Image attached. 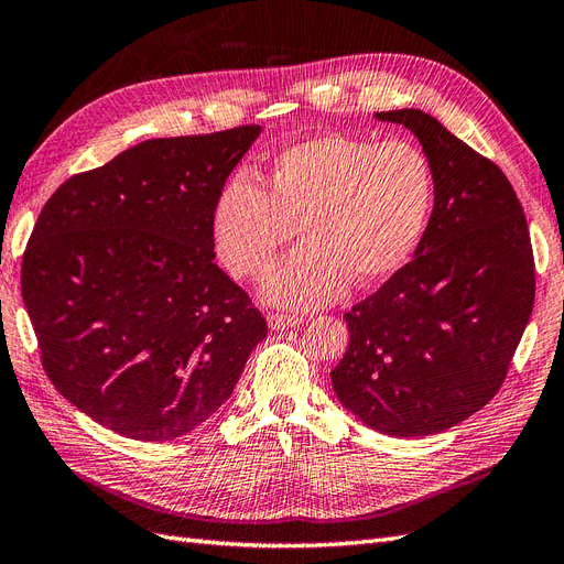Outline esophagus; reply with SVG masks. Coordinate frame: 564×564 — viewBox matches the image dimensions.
Instances as JSON below:
<instances>
[{
	"mask_svg": "<svg viewBox=\"0 0 564 564\" xmlns=\"http://www.w3.org/2000/svg\"><path fill=\"white\" fill-rule=\"evenodd\" d=\"M302 316H297V314H269L267 316V324H269V328L271 330H285V328H295V326H300L302 324Z\"/></svg>",
	"mask_w": 564,
	"mask_h": 564,
	"instance_id": "1",
	"label": "esophagus"
}]
</instances>
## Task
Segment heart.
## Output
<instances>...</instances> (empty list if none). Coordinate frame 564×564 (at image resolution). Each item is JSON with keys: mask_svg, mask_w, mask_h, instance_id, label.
Masks as SVG:
<instances>
[{"mask_svg": "<svg viewBox=\"0 0 564 564\" xmlns=\"http://www.w3.org/2000/svg\"><path fill=\"white\" fill-rule=\"evenodd\" d=\"M264 188L238 174L217 193L210 231L219 260L250 279L288 240L304 243L262 279L267 302L312 310L340 297L349 281H388L409 262L432 210L434 180L409 141L314 134L273 155Z\"/></svg>", "mask_w": 564, "mask_h": 564, "instance_id": "heart-1", "label": "heart"}]
</instances>
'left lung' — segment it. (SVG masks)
Returning <instances> with one entry per match:
<instances>
[{
	"mask_svg": "<svg viewBox=\"0 0 564 564\" xmlns=\"http://www.w3.org/2000/svg\"><path fill=\"white\" fill-rule=\"evenodd\" d=\"M421 141L434 207L413 260L345 314L340 404L390 437L463 423L501 388L534 307V254L506 174L417 108L376 112Z\"/></svg>",
	"mask_w": 564,
	"mask_h": 564,
	"instance_id": "1",
	"label": "left lung"
}]
</instances>
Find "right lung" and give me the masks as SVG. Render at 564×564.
Wrapping results in <instances>:
<instances>
[{"label":"right lung","instance_id":"add662e5","mask_svg":"<svg viewBox=\"0 0 564 564\" xmlns=\"http://www.w3.org/2000/svg\"><path fill=\"white\" fill-rule=\"evenodd\" d=\"M262 127L149 139L46 200L21 291L54 388L99 425L167 442L227 401L267 321L215 264L210 213Z\"/></svg>","mask_w":564,"mask_h":564}]
</instances>
